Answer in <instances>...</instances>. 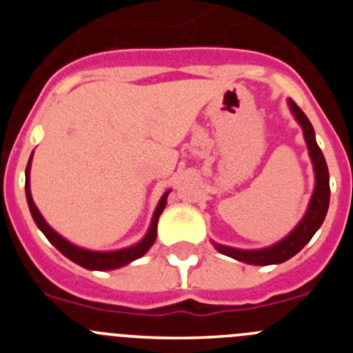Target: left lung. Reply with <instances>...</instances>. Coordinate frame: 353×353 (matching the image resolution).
Here are the masks:
<instances>
[{
	"label": "left lung",
	"mask_w": 353,
	"mask_h": 353,
	"mask_svg": "<svg viewBox=\"0 0 353 353\" xmlns=\"http://www.w3.org/2000/svg\"><path fill=\"white\" fill-rule=\"evenodd\" d=\"M290 109H292L295 120L301 123L302 132H304L305 145L310 150V157L314 168V191L311 196L310 207L305 210V215L302 217L301 223L293 228V232L286 235L285 239L279 240L277 244L270 245L265 249H252V251H245V249H235L228 248V245L214 244L215 249L230 258H235L239 261H244L249 265H274L283 263V261L290 260L295 256L302 248L311 240V236L316 233V230L322 226L323 219H325L327 210H329V199H330V187H329V170H327V162L323 157L322 150L316 145L314 139V129L311 125V121L307 120L302 109L299 108L295 102L290 99L288 101Z\"/></svg>",
	"instance_id": "8db88e82"
}]
</instances>
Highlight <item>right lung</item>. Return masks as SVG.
I'll return each instance as SVG.
<instances>
[{"mask_svg": "<svg viewBox=\"0 0 353 353\" xmlns=\"http://www.w3.org/2000/svg\"><path fill=\"white\" fill-rule=\"evenodd\" d=\"M31 159H33V154H31L30 161H28L26 166V199H28V207H30L31 217L35 221V224L39 226L40 232L43 235L48 236V240L54 245L58 251L67 256L68 260H72L74 263L81 265L84 269L88 270H113V269H120L123 265H129L130 261L138 260L148 251L152 245H154L155 239H157V223L159 217H161L162 210L166 207L168 203V194L170 191H166L162 194L161 201H159L157 208L154 212V217H152V223H150L148 232L146 235L139 240L138 244L130 245V248L125 249H118V251H90V249H83L79 245H74L72 242H68L67 239L60 235V233H56L46 219L42 217V214L39 212L37 205L33 203V198H31V191H30V168H31Z\"/></svg>", "mask_w": 353, "mask_h": 353, "instance_id": "add662e5", "label": "right lung"}]
</instances>
